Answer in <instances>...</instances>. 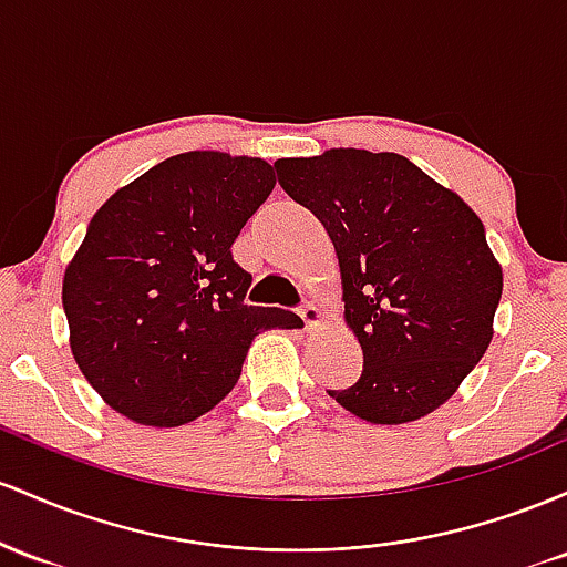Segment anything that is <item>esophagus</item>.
<instances>
[{
    "mask_svg": "<svg viewBox=\"0 0 567 567\" xmlns=\"http://www.w3.org/2000/svg\"><path fill=\"white\" fill-rule=\"evenodd\" d=\"M300 316H302L305 329H308V332H313L318 323H321V313H318V308L313 302H305L300 308Z\"/></svg>",
    "mask_w": 567,
    "mask_h": 567,
    "instance_id": "34e87169",
    "label": "esophagus"
}]
</instances>
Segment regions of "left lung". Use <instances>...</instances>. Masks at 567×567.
Segmentation results:
<instances>
[{"instance_id":"8db88e82","label":"left lung","mask_w":567,"mask_h":567,"mask_svg":"<svg viewBox=\"0 0 567 567\" xmlns=\"http://www.w3.org/2000/svg\"><path fill=\"white\" fill-rule=\"evenodd\" d=\"M276 174L332 238L364 351L361 378L329 396L380 425L434 412L493 340L504 276L480 216L396 152L286 157Z\"/></svg>"}]
</instances>
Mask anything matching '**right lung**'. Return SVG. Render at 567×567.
I'll use <instances>...</instances> for the list:
<instances>
[{"mask_svg":"<svg viewBox=\"0 0 567 567\" xmlns=\"http://www.w3.org/2000/svg\"><path fill=\"white\" fill-rule=\"evenodd\" d=\"M272 187L259 157L184 152L95 212L63 276V310L74 361L120 415L195 421L238 383L254 337L300 321L246 305L251 272L233 259Z\"/></svg>","mask_w":567,"mask_h":567,"instance_id":"1","label":"right lung"}]
</instances>
